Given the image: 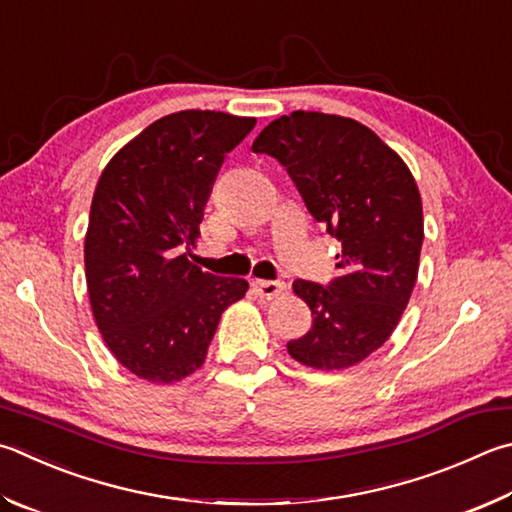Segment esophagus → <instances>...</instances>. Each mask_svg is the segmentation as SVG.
I'll list each match as a JSON object with an SVG mask.
<instances>
[{
	"label": "esophagus",
	"mask_w": 512,
	"mask_h": 512,
	"mask_svg": "<svg viewBox=\"0 0 512 512\" xmlns=\"http://www.w3.org/2000/svg\"><path fill=\"white\" fill-rule=\"evenodd\" d=\"M255 293L264 300H273V297H280L286 291V282L282 280H255L253 282Z\"/></svg>",
	"instance_id": "obj_1"
}]
</instances>
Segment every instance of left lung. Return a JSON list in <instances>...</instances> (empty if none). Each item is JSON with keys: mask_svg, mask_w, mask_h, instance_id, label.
I'll use <instances>...</instances> for the list:
<instances>
[{"mask_svg": "<svg viewBox=\"0 0 512 512\" xmlns=\"http://www.w3.org/2000/svg\"><path fill=\"white\" fill-rule=\"evenodd\" d=\"M286 167L306 210L340 241L338 275L295 280L313 327L288 353L313 369H345L385 345L410 302L423 246L421 194L412 172L369 127L293 111L253 143Z\"/></svg>", "mask_w": 512, "mask_h": 512, "instance_id": "8db88e82", "label": "left lung"}]
</instances>
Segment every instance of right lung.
<instances>
[{
    "instance_id": "right-lung-1",
    "label": "right lung",
    "mask_w": 512,
    "mask_h": 512,
    "mask_svg": "<svg viewBox=\"0 0 512 512\" xmlns=\"http://www.w3.org/2000/svg\"><path fill=\"white\" fill-rule=\"evenodd\" d=\"M255 118L188 109L145 127L102 172L91 201L85 268L91 311L120 365L174 383L206 360L221 313L248 282L188 262L226 154Z\"/></svg>"
}]
</instances>
